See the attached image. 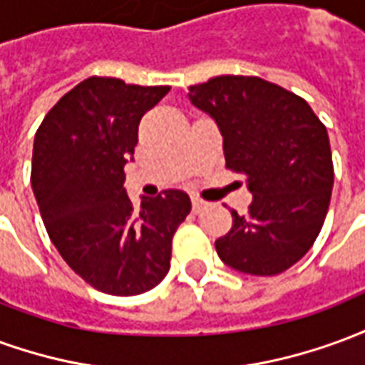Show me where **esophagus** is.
I'll return each instance as SVG.
<instances>
[{"instance_id":"esophagus-1","label":"esophagus","mask_w":365,"mask_h":365,"mask_svg":"<svg viewBox=\"0 0 365 365\" xmlns=\"http://www.w3.org/2000/svg\"><path fill=\"white\" fill-rule=\"evenodd\" d=\"M191 207H193V213H199L201 209H205L207 207V201L199 197H191Z\"/></svg>"}]
</instances>
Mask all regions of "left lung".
I'll return each mask as SVG.
<instances>
[{"instance_id": "obj_1", "label": "left lung", "mask_w": 365, "mask_h": 365, "mask_svg": "<svg viewBox=\"0 0 365 365\" xmlns=\"http://www.w3.org/2000/svg\"><path fill=\"white\" fill-rule=\"evenodd\" d=\"M190 101L217 123L227 168L246 178L252 203L232 211L215 240L227 266L275 275L319 237L334 183L327 128L305 99L254 76H219L191 86Z\"/></svg>"}]
</instances>
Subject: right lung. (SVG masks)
Here are the masks:
<instances>
[{"label":"right lung","instance_id":"right-lung-1","mask_svg":"<svg viewBox=\"0 0 365 365\" xmlns=\"http://www.w3.org/2000/svg\"><path fill=\"white\" fill-rule=\"evenodd\" d=\"M168 91L88 78L35 135L31 185L46 232L68 266L109 295H140L166 277L174 232L191 211L180 190L143 197L135 211L123 187L138 123Z\"/></svg>","mask_w":365,"mask_h":365}]
</instances>
